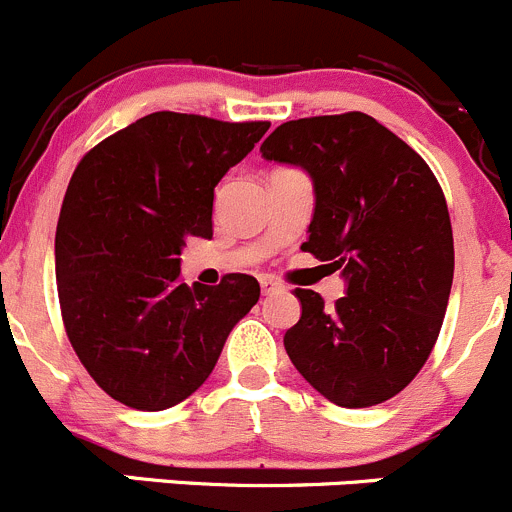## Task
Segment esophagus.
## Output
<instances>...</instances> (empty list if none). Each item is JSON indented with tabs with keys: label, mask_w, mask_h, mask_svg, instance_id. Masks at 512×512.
Here are the masks:
<instances>
[{
	"label": "esophagus",
	"mask_w": 512,
	"mask_h": 512,
	"mask_svg": "<svg viewBox=\"0 0 512 512\" xmlns=\"http://www.w3.org/2000/svg\"><path fill=\"white\" fill-rule=\"evenodd\" d=\"M259 284H261V291H264V294H276V291L284 289V286H281V281H276L274 276H261Z\"/></svg>",
	"instance_id": "esophagus-1"
}]
</instances>
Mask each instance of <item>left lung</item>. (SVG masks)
Masks as SVG:
<instances>
[{
	"label": "left lung",
	"mask_w": 512,
	"mask_h": 512,
	"mask_svg": "<svg viewBox=\"0 0 512 512\" xmlns=\"http://www.w3.org/2000/svg\"><path fill=\"white\" fill-rule=\"evenodd\" d=\"M261 155L311 175L316 208L301 248L349 284L332 309L296 289L301 319L286 332V354L334 405H382L440 337L455 271L445 193L405 140L364 113L289 120Z\"/></svg>",
	"instance_id": "1"
}]
</instances>
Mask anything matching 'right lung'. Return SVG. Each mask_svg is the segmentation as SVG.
<instances>
[{
	"instance_id": "right-lung-1",
	"label": "right lung",
	"mask_w": 512,
	"mask_h": 512,
	"mask_svg": "<svg viewBox=\"0 0 512 512\" xmlns=\"http://www.w3.org/2000/svg\"><path fill=\"white\" fill-rule=\"evenodd\" d=\"M271 123L145 115L77 163L55 236L62 324L97 387L125 407L168 410L216 367L259 281L180 279V248L213 236V191Z\"/></svg>"
}]
</instances>
